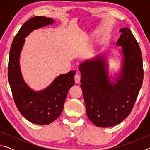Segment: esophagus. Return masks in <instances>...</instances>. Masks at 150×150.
<instances>
[{
    "mask_svg": "<svg viewBox=\"0 0 150 150\" xmlns=\"http://www.w3.org/2000/svg\"><path fill=\"white\" fill-rule=\"evenodd\" d=\"M80 80H81V76L79 74V73H77L75 75V83H79L80 82Z\"/></svg>",
    "mask_w": 150,
    "mask_h": 150,
    "instance_id": "1",
    "label": "esophagus"
}]
</instances>
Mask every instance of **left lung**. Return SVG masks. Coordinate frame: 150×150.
Wrapping results in <instances>:
<instances>
[{
  "label": "left lung",
  "instance_id": "8db88e82",
  "mask_svg": "<svg viewBox=\"0 0 150 150\" xmlns=\"http://www.w3.org/2000/svg\"><path fill=\"white\" fill-rule=\"evenodd\" d=\"M116 42V54H100L81 63V87L86 112L92 123L107 128L120 123L131 112L143 82L142 57L138 43L128 28ZM117 57V74L109 75L108 59Z\"/></svg>",
  "mask_w": 150,
  "mask_h": 150
}]
</instances>
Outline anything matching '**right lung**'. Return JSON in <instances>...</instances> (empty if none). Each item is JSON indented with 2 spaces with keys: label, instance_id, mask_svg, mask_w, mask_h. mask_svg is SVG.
<instances>
[{
  "label": "right lung",
  "instance_id": "obj_1",
  "mask_svg": "<svg viewBox=\"0 0 150 150\" xmlns=\"http://www.w3.org/2000/svg\"><path fill=\"white\" fill-rule=\"evenodd\" d=\"M55 22L53 18L45 16H35L27 20L14 37L10 50L8 79L15 104L26 120L40 125L52 123L62 114L68 91L75 84L76 72L73 70L61 74L46 88L34 91L25 82L20 58L25 38L34 30Z\"/></svg>",
  "mask_w": 150,
  "mask_h": 150
}]
</instances>
